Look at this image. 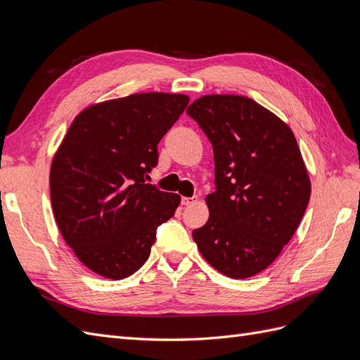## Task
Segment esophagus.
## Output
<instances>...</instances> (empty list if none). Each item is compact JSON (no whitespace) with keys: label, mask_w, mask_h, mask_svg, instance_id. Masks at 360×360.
Returning <instances> with one entry per match:
<instances>
[{"label":"esophagus","mask_w":360,"mask_h":360,"mask_svg":"<svg viewBox=\"0 0 360 360\" xmlns=\"http://www.w3.org/2000/svg\"><path fill=\"white\" fill-rule=\"evenodd\" d=\"M195 201H197V198H193V197H181V204L183 205H191Z\"/></svg>","instance_id":"1"}]
</instances>
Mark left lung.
Here are the masks:
<instances>
[{
    "instance_id": "8db88e82",
    "label": "left lung",
    "mask_w": 360,
    "mask_h": 360,
    "mask_svg": "<svg viewBox=\"0 0 360 360\" xmlns=\"http://www.w3.org/2000/svg\"><path fill=\"white\" fill-rule=\"evenodd\" d=\"M213 147L210 216L193 230L201 255L228 278L269 267L302 221L311 181L291 129L255 101L212 94L186 111Z\"/></svg>"
}]
</instances>
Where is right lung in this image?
Listing matches in <instances>:
<instances>
[{"mask_svg": "<svg viewBox=\"0 0 360 360\" xmlns=\"http://www.w3.org/2000/svg\"><path fill=\"white\" fill-rule=\"evenodd\" d=\"M188 103L184 94H130L86 108L70 124L51 165V202L63 238L94 274H135L176 213L180 195L146 180Z\"/></svg>", "mask_w": 360, "mask_h": 360, "instance_id": "right-lung-1", "label": "right lung"}]
</instances>
